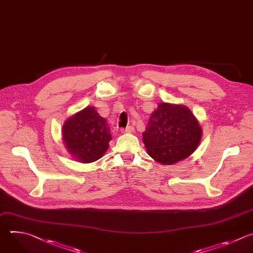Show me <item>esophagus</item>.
<instances>
[{
  "label": "esophagus",
  "mask_w": 253,
  "mask_h": 253,
  "mask_svg": "<svg viewBox=\"0 0 253 253\" xmlns=\"http://www.w3.org/2000/svg\"><path fill=\"white\" fill-rule=\"evenodd\" d=\"M133 127L132 126H126V128H122V132H124V133H130V132H132L133 131Z\"/></svg>",
  "instance_id": "1"
}]
</instances>
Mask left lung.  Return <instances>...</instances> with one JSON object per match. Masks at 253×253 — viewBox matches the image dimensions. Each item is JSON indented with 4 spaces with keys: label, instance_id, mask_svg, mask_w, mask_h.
Here are the masks:
<instances>
[{
    "label": "left lung",
    "instance_id": "8db88e82",
    "mask_svg": "<svg viewBox=\"0 0 253 253\" xmlns=\"http://www.w3.org/2000/svg\"><path fill=\"white\" fill-rule=\"evenodd\" d=\"M201 134L203 129L188 108L161 103L149 117L142 140L150 158L171 166L193 153Z\"/></svg>",
    "mask_w": 253,
    "mask_h": 253
}]
</instances>
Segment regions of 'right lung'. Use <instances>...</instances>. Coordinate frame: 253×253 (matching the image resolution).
Listing matches in <instances>:
<instances>
[{"label":"right lung","mask_w":253,"mask_h":253,"mask_svg":"<svg viewBox=\"0 0 253 253\" xmlns=\"http://www.w3.org/2000/svg\"><path fill=\"white\" fill-rule=\"evenodd\" d=\"M63 140L69 154L80 163L89 164L102 158L112 140L110 126L93 107L69 118L63 126Z\"/></svg>","instance_id":"right-lung-1"}]
</instances>
